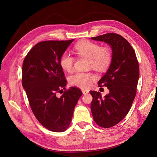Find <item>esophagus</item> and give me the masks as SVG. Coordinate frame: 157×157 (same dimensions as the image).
<instances>
[{"label": "esophagus", "instance_id": "esophagus-1", "mask_svg": "<svg viewBox=\"0 0 157 157\" xmlns=\"http://www.w3.org/2000/svg\"><path fill=\"white\" fill-rule=\"evenodd\" d=\"M82 92L84 95H86V94H88V90H82Z\"/></svg>", "mask_w": 157, "mask_h": 157}]
</instances>
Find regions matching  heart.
<instances>
[{"label": "heart", "mask_w": 157, "mask_h": 157, "mask_svg": "<svg viewBox=\"0 0 157 157\" xmlns=\"http://www.w3.org/2000/svg\"><path fill=\"white\" fill-rule=\"evenodd\" d=\"M75 51L78 56L88 58V66L99 71L106 70L112 60V53L107 47H101L96 42L86 40L77 43L75 46ZM75 59L69 53L61 55L59 63L64 71L71 72L73 70ZM96 75L91 73L77 72L71 75L69 81L71 84L82 89L89 88L92 82L96 80Z\"/></svg>", "instance_id": "b5f03b06"}]
</instances>
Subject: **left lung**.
Listing matches in <instances>:
<instances>
[{
  "label": "left lung",
  "mask_w": 157,
  "mask_h": 157,
  "mask_svg": "<svg viewBox=\"0 0 157 157\" xmlns=\"http://www.w3.org/2000/svg\"><path fill=\"white\" fill-rule=\"evenodd\" d=\"M91 39L105 42L112 50L111 65L98 81V86H106L109 93L102 98L100 92H90L94 121L102 128H110L120 122L132 107L140 77L139 64L134 49L122 36L107 33Z\"/></svg>",
  "instance_id": "8db88e82"
}]
</instances>
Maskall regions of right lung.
Wrapping results in <instances>:
<instances>
[{"instance_id":"1","label":"right lung","mask_w":157,"mask_h":157,"mask_svg":"<svg viewBox=\"0 0 157 157\" xmlns=\"http://www.w3.org/2000/svg\"><path fill=\"white\" fill-rule=\"evenodd\" d=\"M73 41L40 42L28 52L23 63L22 85L32 111L42 126L55 132L67 130L82 94L79 88L71 87L61 97L56 95L67 84L59 59Z\"/></svg>"}]
</instances>
